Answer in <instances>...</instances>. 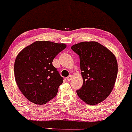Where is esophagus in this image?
<instances>
[{
    "label": "esophagus",
    "mask_w": 132,
    "mask_h": 132,
    "mask_svg": "<svg viewBox=\"0 0 132 132\" xmlns=\"http://www.w3.org/2000/svg\"><path fill=\"white\" fill-rule=\"evenodd\" d=\"M66 79H67V81H70L71 79H72V75H69V76L67 77L66 78Z\"/></svg>",
    "instance_id": "1"
}]
</instances>
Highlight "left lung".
I'll list each match as a JSON object with an SVG mask.
<instances>
[{
	"label": "left lung",
	"instance_id": "obj_1",
	"mask_svg": "<svg viewBox=\"0 0 132 132\" xmlns=\"http://www.w3.org/2000/svg\"><path fill=\"white\" fill-rule=\"evenodd\" d=\"M71 49L79 55L84 80L77 94L87 104H98L113 90L118 73L117 59L110 50L97 42L78 43Z\"/></svg>",
	"mask_w": 132,
	"mask_h": 132
}]
</instances>
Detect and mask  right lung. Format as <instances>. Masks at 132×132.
Wrapping results in <instances>:
<instances>
[{"mask_svg": "<svg viewBox=\"0 0 132 132\" xmlns=\"http://www.w3.org/2000/svg\"><path fill=\"white\" fill-rule=\"evenodd\" d=\"M64 44L37 41L20 52L14 63L16 83L29 101L44 105L57 95L63 78L52 65Z\"/></svg>", "mask_w": 132, "mask_h": 132, "instance_id": "obj_1", "label": "right lung"}]
</instances>
